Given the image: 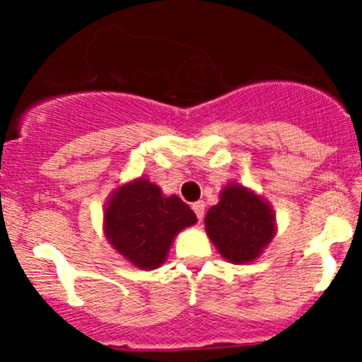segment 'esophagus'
<instances>
[{
	"mask_svg": "<svg viewBox=\"0 0 362 362\" xmlns=\"http://www.w3.org/2000/svg\"><path fill=\"white\" fill-rule=\"evenodd\" d=\"M192 209H193V212L197 214L198 221H202L203 215H205V203H203V202H194L193 205H192Z\"/></svg>",
	"mask_w": 362,
	"mask_h": 362,
	"instance_id": "1",
	"label": "esophagus"
}]
</instances>
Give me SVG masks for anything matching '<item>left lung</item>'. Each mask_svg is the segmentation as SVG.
Returning a JSON list of instances; mask_svg holds the SVG:
<instances>
[{"mask_svg":"<svg viewBox=\"0 0 362 362\" xmlns=\"http://www.w3.org/2000/svg\"><path fill=\"white\" fill-rule=\"evenodd\" d=\"M205 215V230L218 253L234 265L259 258L277 233L272 205L251 188L230 182Z\"/></svg>","mask_w":362,"mask_h":362,"instance_id":"1","label":"left lung"}]
</instances>
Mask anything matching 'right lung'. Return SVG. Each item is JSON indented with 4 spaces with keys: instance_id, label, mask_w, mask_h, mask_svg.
Here are the masks:
<instances>
[{
    "instance_id": "obj_1",
    "label": "right lung",
    "mask_w": 362,
    "mask_h": 362,
    "mask_svg": "<svg viewBox=\"0 0 362 362\" xmlns=\"http://www.w3.org/2000/svg\"><path fill=\"white\" fill-rule=\"evenodd\" d=\"M194 224L197 215L177 194L165 197L144 176L112 189L104 205L105 239L140 270L164 265L177 233Z\"/></svg>"
}]
</instances>
